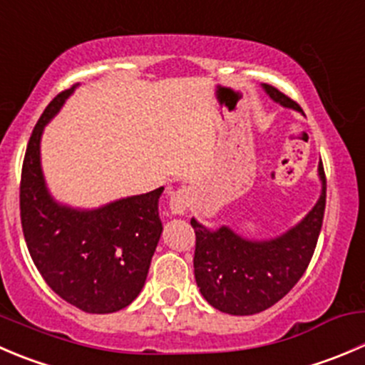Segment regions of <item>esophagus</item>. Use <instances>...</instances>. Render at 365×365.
Segmentation results:
<instances>
[{
    "label": "esophagus",
    "instance_id": "esophagus-1",
    "mask_svg": "<svg viewBox=\"0 0 365 365\" xmlns=\"http://www.w3.org/2000/svg\"><path fill=\"white\" fill-rule=\"evenodd\" d=\"M190 203H192V190L189 187H182V189L175 190L169 196V210L173 215H183L189 210Z\"/></svg>",
    "mask_w": 365,
    "mask_h": 365
}]
</instances>
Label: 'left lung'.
Here are the masks:
<instances>
[{
    "mask_svg": "<svg viewBox=\"0 0 365 365\" xmlns=\"http://www.w3.org/2000/svg\"><path fill=\"white\" fill-rule=\"evenodd\" d=\"M267 96L285 108L299 105L278 88L262 83ZM319 200L287 232L271 239H247L230 226L208 228L190 219L196 232L194 277L201 296L214 309L232 316H253L280 302L303 277L316 250L327 205L323 162L317 165Z\"/></svg>",
    "mask_w": 365,
    "mask_h": 365,
    "instance_id": "8db88e82",
    "label": "left lung"
}]
</instances>
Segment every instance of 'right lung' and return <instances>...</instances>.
<instances>
[{
  "instance_id": "right-lung-1",
  "label": "right lung",
  "mask_w": 365,
  "mask_h": 365,
  "mask_svg": "<svg viewBox=\"0 0 365 365\" xmlns=\"http://www.w3.org/2000/svg\"><path fill=\"white\" fill-rule=\"evenodd\" d=\"M78 85L60 93L31 132L21 175V225L35 267L62 299L88 314H112L140 294L162 235L164 187L96 208L60 203L46 185L41 139Z\"/></svg>"
}]
</instances>
